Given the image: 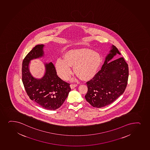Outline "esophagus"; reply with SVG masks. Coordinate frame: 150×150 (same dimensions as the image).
<instances>
[{
    "instance_id": "obj_1",
    "label": "esophagus",
    "mask_w": 150,
    "mask_h": 150,
    "mask_svg": "<svg viewBox=\"0 0 150 150\" xmlns=\"http://www.w3.org/2000/svg\"><path fill=\"white\" fill-rule=\"evenodd\" d=\"M77 86V85L76 84H71L70 85V87H71V89H74V88L76 87Z\"/></svg>"
}]
</instances>
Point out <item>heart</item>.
Returning <instances> with one entry per match:
<instances>
[{
    "instance_id": "obj_1",
    "label": "heart",
    "mask_w": 150,
    "mask_h": 150,
    "mask_svg": "<svg viewBox=\"0 0 150 150\" xmlns=\"http://www.w3.org/2000/svg\"><path fill=\"white\" fill-rule=\"evenodd\" d=\"M101 63V56L91 49H72L65 53L63 59L57 60L56 70L60 77L67 80L72 74L71 66H74L76 75L80 79L88 80L96 75Z\"/></svg>"
}]
</instances>
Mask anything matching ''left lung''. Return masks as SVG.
<instances>
[{"label": "left lung", "mask_w": 150, "mask_h": 150, "mask_svg": "<svg viewBox=\"0 0 150 150\" xmlns=\"http://www.w3.org/2000/svg\"><path fill=\"white\" fill-rule=\"evenodd\" d=\"M117 54L121 55L115 46H112L100 70L86 82V101L94 107L102 108L113 103L123 94L128 83V65L123 57L109 62Z\"/></svg>", "instance_id": "left-lung-1"}]
</instances>
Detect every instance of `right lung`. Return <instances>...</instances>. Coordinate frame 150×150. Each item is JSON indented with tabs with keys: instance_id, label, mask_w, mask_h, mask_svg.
<instances>
[{
	"instance_id": "1",
	"label": "right lung",
	"mask_w": 150,
	"mask_h": 150,
	"mask_svg": "<svg viewBox=\"0 0 150 150\" xmlns=\"http://www.w3.org/2000/svg\"><path fill=\"white\" fill-rule=\"evenodd\" d=\"M44 45H37L29 52L23 60L22 81L29 97L42 108L50 110L57 109L64 103L69 92L70 84L58 76L54 64H45L46 72L41 79L32 77L29 64L32 59L43 56Z\"/></svg>"
}]
</instances>
